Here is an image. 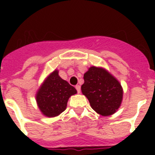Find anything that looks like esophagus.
<instances>
[{
	"instance_id": "1",
	"label": "esophagus",
	"mask_w": 155,
	"mask_h": 155,
	"mask_svg": "<svg viewBox=\"0 0 155 155\" xmlns=\"http://www.w3.org/2000/svg\"><path fill=\"white\" fill-rule=\"evenodd\" d=\"M75 88H76V90H77L78 93H80V85H76V86H75Z\"/></svg>"
}]
</instances>
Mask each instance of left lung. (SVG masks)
I'll return each mask as SVG.
<instances>
[{"instance_id": "8db88e82", "label": "left lung", "mask_w": 155, "mask_h": 155, "mask_svg": "<svg viewBox=\"0 0 155 155\" xmlns=\"http://www.w3.org/2000/svg\"><path fill=\"white\" fill-rule=\"evenodd\" d=\"M84 79L81 91L92 109L104 117L115 113L123 99V88L120 82L106 69L95 66L88 68Z\"/></svg>"}]
</instances>
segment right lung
Returning <instances> with one entry per match:
<instances>
[{"mask_svg": "<svg viewBox=\"0 0 155 155\" xmlns=\"http://www.w3.org/2000/svg\"><path fill=\"white\" fill-rule=\"evenodd\" d=\"M76 93L75 87L58 75V70H54L42 82L35 97L42 115L54 117L65 110L68 99Z\"/></svg>", "mask_w": 155, "mask_h": 155, "instance_id": "add662e5", "label": "right lung"}]
</instances>
